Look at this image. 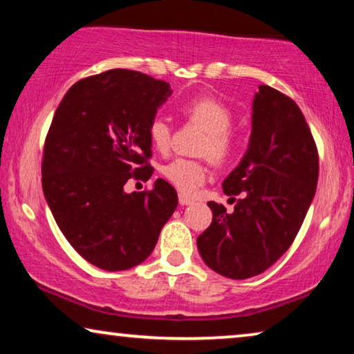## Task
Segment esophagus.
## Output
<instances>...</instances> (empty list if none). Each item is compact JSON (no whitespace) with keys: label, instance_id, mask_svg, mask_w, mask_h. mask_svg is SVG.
I'll return each instance as SVG.
<instances>
[{"label":"esophagus","instance_id":"esophagus-1","mask_svg":"<svg viewBox=\"0 0 354 354\" xmlns=\"http://www.w3.org/2000/svg\"><path fill=\"white\" fill-rule=\"evenodd\" d=\"M178 203H180V206H187V205H192L193 200L190 196L183 195V193H178Z\"/></svg>","mask_w":354,"mask_h":354}]
</instances>
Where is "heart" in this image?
<instances>
[{
  "label": "heart",
  "mask_w": 354,
  "mask_h": 354,
  "mask_svg": "<svg viewBox=\"0 0 354 354\" xmlns=\"http://www.w3.org/2000/svg\"><path fill=\"white\" fill-rule=\"evenodd\" d=\"M183 115L193 122L200 124L206 130L200 151L209 156L216 162H225L234 156L236 138L230 132L234 124V114L221 101L209 96L192 98L182 106ZM148 135L153 147L158 151L166 153L172 147V125L167 119L154 118L148 127ZM162 176L174 183L183 193H193L206 180L207 167L205 162L196 159L176 158L162 167Z\"/></svg>",
  "instance_id": "b5f03b06"
}]
</instances>
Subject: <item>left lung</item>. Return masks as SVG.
I'll return each mask as SVG.
<instances>
[{"label":"left lung","mask_w":354,"mask_h":354,"mask_svg":"<svg viewBox=\"0 0 354 354\" xmlns=\"http://www.w3.org/2000/svg\"><path fill=\"white\" fill-rule=\"evenodd\" d=\"M317 177V148L301 109L287 95L259 85L248 149L222 182L225 195L243 196L232 214L207 203L212 222L196 239L207 268L236 280L270 268L293 243Z\"/></svg>","instance_id":"left-lung-1"}]
</instances>
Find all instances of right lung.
I'll return each mask as SVG.
<instances>
[{
	"mask_svg": "<svg viewBox=\"0 0 354 354\" xmlns=\"http://www.w3.org/2000/svg\"><path fill=\"white\" fill-rule=\"evenodd\" d=\"M172 95L167 82L111 69L71 86L45 140L41 185L62 235L96 268L125 270L151 254L178 198L162 178L125 193L129 178H149L148 127Z\"/></svg>",
	"mask_w": 354,
	"mask_h": 354,
	"instance_id": "obj_1",
	"label": "right lung"
}]
</instances>
